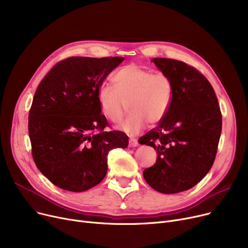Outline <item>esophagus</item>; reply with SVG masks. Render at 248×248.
<instances>
[{"instance_id":"34e87169","label":"esophagus","mask_w":248,"mask_h":248,"mask_svg":"<svg viewBox=\"0 0 248 248\" xmlns=\"http://www.w3.org/2000/svg\"><path fill=\"white\" fill-rule=\"evenodd\" d=\"M138 145H139V142H138V140L136 139H129V140H128V147L129 148L138 147Z\"/></svg>"}]
</instances>
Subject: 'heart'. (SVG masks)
Returning <instances> with one entry per match:
<instances>
[{
	"instance_id": "heart-1",
	"label": "heart",
	"mask_w": 248,
	"mask_h": 248,
	"mask_svg": "<svg viewBox=\"0 0 248 248\" xmlns=\"http://www.w3.org/2000/svg\"><path fill=\"white\" fill-rule=\"evenodd\" d=\"M111 81L113 87L102 84L98 88L99 107L108 120L117 124L124 119L129 103L133 112L121 124L122 131L128 135H138L148 122L160 123L171 107L174 84L165 72L128 64L113 74Z\"/></svg>"
}]
</instances>
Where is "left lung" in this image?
I'll return each mask as SVG.
<instances>
[{"mask_svg":"<svg viewBox=\"0 0 248 248\" xmlns=\"http://www.w3.org/2000/svg\"><path fill=\"white\" fill-rule=\"evenodd\" d=\"M172 78L174 95L166 116L139 142L153 147L157 162L144 171L155 191L174 194L191 189L210 171L222 129V114L207 78L183 61L152 60Z\"/></svg>","mask_w":248,"mask_h":248,"instance_id":"left-lung-1","label":"left lung"}]
</instances>
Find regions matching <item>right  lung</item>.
<instances>
[{
	"instance_id": "right-lung-1",
	"label": "right lung",
	"mask_w": 248,
	"mask_h": 248,
	"mask_svg": "<svg viewBox=\"0 0 248 248\" xmlns=\"http://www.w3.org/2000/svg\"><path fill=\"white\" fill-rule=\"evenodd\" d=\"M124 57H69L55 64L37 87L28 129L37 168L57 187L82 192L108 172V155L125 149L128 138L104 131L97 91Z\"/></svg>"
}]
</instances>
